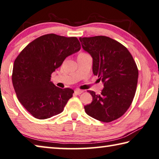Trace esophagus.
<instances>
[{
  "label": "esophagus",
  "mask_w": 159,
  "mask_h": 159,
  "mask_svg": "<svg viewBox=\"0 0 159 159\" xmlns=\"http://www.w3.org/2000/svg\"><path fill=\"white\" fill-rule=\"evenodd\" d=\"M83 92H84V91L83 90H80V89L75 90V93L77 94V95H80V94H81Z\"/></svg>",
  "instance_id": "34e87169"
}]
</instances>
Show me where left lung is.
Instances as JSON below:
<instances>
[{
    "mask_svg": "<svg viewBox=\"0 0 159 159\" xmlns=\"http://www.w3.org/2000/svg\"><path fill=\"white\" fill-rule=\"evenodd\" d=\"M82 48L93 58V72L104 83L100 94L88 91L93 97L84 106L86 113L105 123L124 115L134 98L138 69L126 47L103 35L80 38Z\"/></svg>",
    "mask_w": 159,
    "mask_h": 159,
    "instance_id": "obj_1",
    "label": "left lung"
}]
</instances>
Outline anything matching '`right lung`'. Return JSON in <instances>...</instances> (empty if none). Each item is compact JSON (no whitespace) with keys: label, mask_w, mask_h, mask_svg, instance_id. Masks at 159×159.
I'll use <instances>...</instances> for the list:
<instances>
[{"label":"right lung","mask_w":159,"mask_h":159,"mask_svg":"<svg viewBox=\"0 0 159 159\" xmlns=\"http://www.w3.org/2000/svg\"><path fill=\"white\" fill-rule=\"evenodd\" d=\"M80 49L76 37L50 33L33 40L16 58L13 87L19 101L33 117L45 119L63 112L74 91L56 87L52 73Z\"/></svg>","instance_id":"right-lung-1"}]
</instances>
